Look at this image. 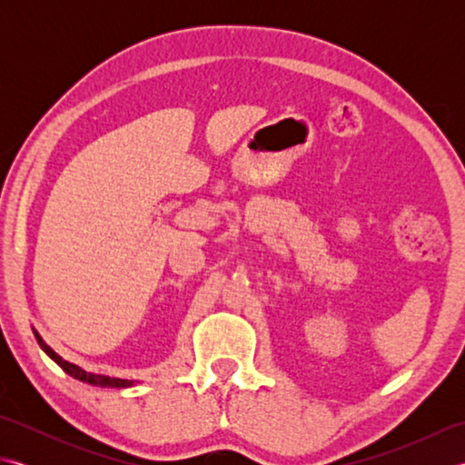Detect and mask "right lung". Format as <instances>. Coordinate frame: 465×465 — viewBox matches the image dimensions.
<instances>
[{
	"label": "right lung",
	"instance_id": "add662e5",
	"mask_svg": "<svg viewBox=\"0 0 465 465\" xmlns=\"http://www.w3.org/2000/svg\"><path fill=\"white\" fill-rule=\"evenodd\" d=\"M34 335H35V340L39 343V348H42L49 355V358H52L67 375H72V378L80 380V381H85V383H90V385H102V388H130V385H134V381H130V380L110 378V375H100V373L85 371V370L80 368V365L69 363L64 358H59V355L52 348H49V345L42 340V335H39L35 330H34Z\"/></svg>",
	"mask_w": 465,
	"mask_h": 465
}]
</instances>
